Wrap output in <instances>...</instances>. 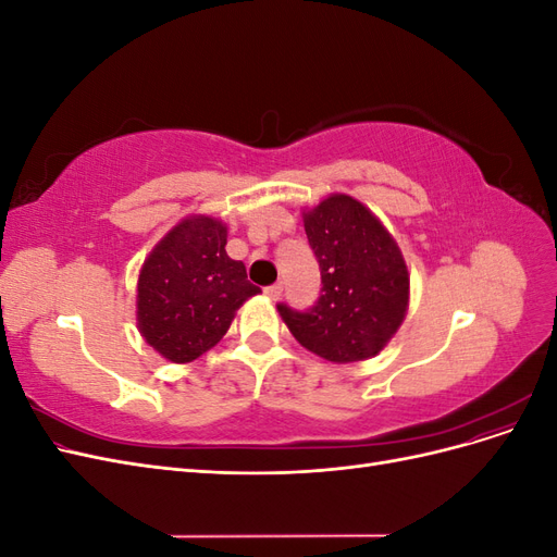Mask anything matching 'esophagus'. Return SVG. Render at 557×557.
Instances as JSON below:
<instances>
[{
    "instance_id": "esophagus-1",
    "label": "esophagus",
    "mask_w": 557,
    "mask_h": 557,
    "mask_svg": "<svg viewBox=\"0 0 557 557\" xmlns=\"http://www.w3.org/2000/svg\"><path fill=\"white\" fill-rule=\"evenodd\" d=\"M264 295L272 299V301H276V299H281V295H283V285L281 283H274V285H269V288H264Z\"/></svg>"
}]
</instances>
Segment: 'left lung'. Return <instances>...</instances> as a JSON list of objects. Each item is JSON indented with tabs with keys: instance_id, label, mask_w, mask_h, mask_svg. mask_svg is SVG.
Returning a JSON list of instances; mask_svg holds the SVG:
<instances>
[{
	"instance_id": "8db88e82",
	"label": "left lung",
	"mask_w": 557,
	"mask_h": 557,
	"mask_svg": "<svg viewBox=\"0 0 557 557\" xmlns=\"http://www.w3.org/2000/svg\"><path fill=\"white\" fill-rule=\"evenodd\" d=\"M323 295L307 313L278 305L283 323L334 364L379 356L409 311V269L393 234L356 197L334 193L301 211Z\"/></svg>"
}]
</instances>
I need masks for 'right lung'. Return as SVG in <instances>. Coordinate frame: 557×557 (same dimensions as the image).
<instances>
[{
    "label": "right lung",
    "mask_w": 557,
    "mask_h": 557,
    "mask_svg": "<svg viewBox=\"0 0 557 557\" xmlns=\"http://www.w3.org/2000/svg\"><path fill=\"white\" fill-rule=\"evenodd\" d=\"M227 225L193 213L148 252L137 281V327L164 360L185 364L211 350L246 299L260 293L227 256Z\"/></svg>",
    "instance_id": "add662e5"
}]
</instances>
